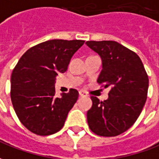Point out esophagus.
<instances>
[{
	"label": "esophagus",
	"mask_w": 159,
	"mask_h": 159,
	"mask_svg": "<svg viewBox=\"0 0 159 159\" xmlns=\"http://www.w3.org/2000/svg\"><path fill=\"white\" fill-rule=\"evenodd\" d=\"M79 93H80V97H85V96H87L86 93V92H84V91H80V92H79Z\"/></svg>",
	"instance_id": "1"
}]
</instances>
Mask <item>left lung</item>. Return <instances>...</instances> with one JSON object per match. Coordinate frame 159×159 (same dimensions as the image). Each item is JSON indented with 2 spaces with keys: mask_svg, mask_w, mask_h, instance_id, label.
<instances>
[{
  "mask_svg": "<svg viewBox=\"0 0 159 159\" xmlns=\"http://www.w3.org/2000/svg\"><path fill=\"white\" fill-rule=\"evenodd\" d=\"M86 44L102 61L97 81L111 87L107 100L91 97L93 107L87 111V123L98 136H118L135 123L143 110L147 98L148 75L136 52L117 41L91 40Z\"/></svg>",
  "mask_w": 159,
  "mask_h": 159,
  "instance_id": "obj_1",
  "label": "left lung"
}]
</instances>
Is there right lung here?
Returning a JSON list of instances; mask_svg holds the SVG:
<instances>
[{
    "label": "right lung",
    "instance_id": "add662e5",
    "mask_svg": "<svg viewBox=\"0 0 159 159\" xmlns=\"http://www.w3.org/2000/svg\"><path fill=\"white\" fill-rule=\"evenodd\" d=\"M80 40H51L29 48L11 75V100L23 125L48 136L63 127L79 97L76 89L55 97V80L65 73L71 58L84 44Z\"/></svg>",
    "mask_w": 159,
    "mask_h": 159
}]
</instances>
